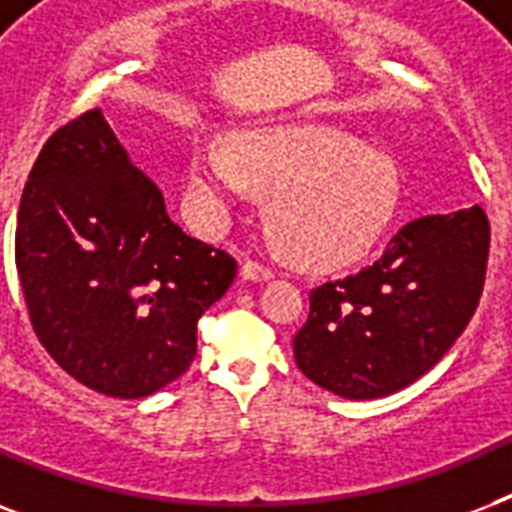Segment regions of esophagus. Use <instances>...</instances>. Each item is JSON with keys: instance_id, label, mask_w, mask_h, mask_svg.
I'll return each instance as SVG.
<instances>
[{"instance_id": "34e87169", "label": "esophagus", "mask_w": 512, "mask_h": 512, "mask_svg": "<svg viewBox=\"0 0 512 512\" xmlns=\"http://www.w3.org/2000/svg\"><path fill=\"white\" fill-rule=\"evenodd\" d=\"M241 279L252 281V284H257V281H271L273 271L271 268H265V265L255 263V260H247V263L241 265Z\"/></svg>"}]
</instances>
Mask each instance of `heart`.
Masks as SVG:
<instances>
[{"instance_id": "heart-1", "label": "heart", "mask_w": 512, "mask_h": 512, "mask_svg": "<svg viewBox=\"0 0 512 512\" xmlns=\"http://www.w3.org/2000/svg\"><path fill=\"white\" fill-rule=\"evenodd\" d=\"M257 188L273 193L271 217L300 263L340 268L380 241L398 209L388 156L319 124L257 127L225 146L193 151L188 191L207 223H223Z\"/></svg>"}]
</instances>
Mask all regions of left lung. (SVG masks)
I'll use <instances>...</instances> for the list:
<instances>
[{"mask_svg": "<svg viewBox=\"0 0 512 512\" xmlns=\"http://www.w3.org/2000/svg\"><path fill=\"white\" fill-rule=\"evenodd\" d=\"M486 257L489 220L478 204L406 223L377 263L313 289L292 340L300 372L350 401L412 385L468 327Z\"/></svg>", "mask_w": 512, "mask_h": 512, "instance_id": "obj_1", "label": "left lung"}]
</instances>
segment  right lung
I'll return each instance as SVG.
<instances>
[{
    "mask_svg": "<svg viewBox=\"0 0 512 512\" xmlns=\"http://www.w3.org/2000/svg\"><path fill=\"white\" fill-rule=\"evenodd\" d=\"M15 265L44 350L103 396L146 398L196 356L236 260L193 239L100 108L60 127L23 188Z\"/></svg>",
    "mask_w": 512,
    "mask_h": 512,
    "instance_id": "add662e5",
    "label": "right lung"
}]
</instances>
